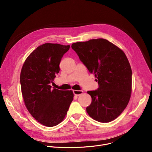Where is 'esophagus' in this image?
I'll use <instances>...</instances> for the list:
<instances>
[{
    "label": "esophagus",
    "mask_w": 152,
    "mask_h": 152,
    "mask_svg": "<svg viewBox=\"0 0 152 152\" xmlns=\"http://www.w3.org/2000/svg\"><path fill=\"white\" fill-rule=\"evenodd\" d=\"M73 94L75 95V96H79L81 94H83V91H77V90H73Z\"/></svg>",
    "instance_id": "esophagus-1"
}]
</instances>
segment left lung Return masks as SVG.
I'll use <instances>...</instances> for the list:
<instances>
[{
	"instance_id": "1",
	"label": "left lung",
	"mask_w": 152,
	"mask_h": 152,
	"mask_svg": "<svg viewBox=\"0 0 152 152\" xmlns=\"http://www.w3.org/2000/svg\"><path fill=\"white\" fill-rule=\"evenodd\" d=\"M71 47L99 86L87 91L92 102L87 113L99 122L112 121L127 107L132 92V70L124 52L104 39L77 42Z\"/></svg>"
}]
</instances>
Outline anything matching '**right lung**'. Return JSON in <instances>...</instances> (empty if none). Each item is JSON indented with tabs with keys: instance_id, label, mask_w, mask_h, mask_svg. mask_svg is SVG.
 <instances>
[{
	"instance_id": "add662e5",
	"label": "right lung",
	"mask_w": 152,
	"mask_h": 152,
	"mask_svg": "<svg viewBox=\"0 0 152 152\" xmlns=\"http://www.w3.org/2000/svg\"><path fill=\"white\" fill-rule=\"evenodd\" d=\"M69 45L45 43L27 57L20 74L23 98L30 114L39 123L53 127L67 114L74 94L72 91L52 89L60 63Z\"/></svg>"
}]
</instances>
